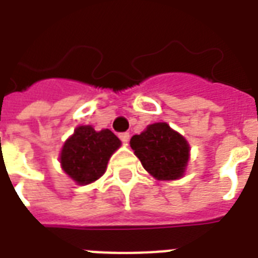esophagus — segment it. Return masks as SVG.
<instances>
[{
    "mask_svg": "<svg viewBox=\"0 0 258 258\" xmlns=\"http://www.w3.org/2000/svg\"><path fill=\"white\" fill-rule=\"evenodd\" d=\"M119 138H120L121 142L127 143V142L130 141V133H120L119 134Z\"/></svg>",
    "mask_w": 258,
    "mask_h": 258,
    "instance_id": "34e87169",
    "label": "esophagus"
}]
</instances>
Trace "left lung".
<instances>
[{
	"instance_id": "1",
	"label": "left lung",
	"mask_w": 258,
	"mask_h": 258,
	"mask_svg": "<svg viewBox=\"0 0 258 258\" xmlns=\"http://www.w3.org/2000/svg\"><path fill=\"white\" fill-rule=\"evenodd\" d=\"M142 166L158 180L179 179L190 157V146L167 123H154L130 141Z\"/></svg>"
}]
</instances>
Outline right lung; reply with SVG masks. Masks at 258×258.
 Segmentation results:
<instances>
[{"label":"right lung","instance_id":"obj_1","mask_svg":"<svg viewBox=\"0 0 258 258\" xmlns=\"http://www.w3.org/2000/svg\"><path fill=\"white\" fill-rule=\"evenodd\" d=\"M120 145L109 130L95 131L91 125H80L62 146L60 163L78 184L92 183L104 174L109 158Z\"/></svg>","mask_w":258,"mask_h":258}]
</instances>
